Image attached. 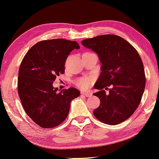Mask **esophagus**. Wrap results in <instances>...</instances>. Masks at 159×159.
<instances>
[{
  "mask_svg": "<svg viewBox=\"0 0 159 159\" xmlns=\"http://www.w3.org/2000/svg\"><path fill=\"white\" fill-rule=\"evenodd\" d=\"M81 94L84 96V97H92V93L90 92H81Z\"/></svg>",
  "mask_w": 159,
  "mask_h": 159,
  "instance_id": "obj_1",
  "label": "esophagus"
}]
</instances>
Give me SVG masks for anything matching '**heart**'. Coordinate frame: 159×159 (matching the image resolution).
<instances>
[{"label":"heart","mask_w":159,"mask_h":159,"mask_svg":"<svg viewBox=\"0 0 159 159\" xmlns=\"http://www.w3.org/2000/svg\"><path fill=\"white\" fill-rule=\"evenodd\" d=\"M93 82V78L92 77H84L77 80L76 81V85L78 87L82 89H87Z\"/></svg>","instance_id":"heart-1"}]
</instances>
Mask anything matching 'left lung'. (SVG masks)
I'll list each match as a JSON object with an SVG mask.
<instances>
[{
  "mask_svg": "<svg viewBox=\"0 0 159 159\" xmlns=\"http://www.w3.org/2000/svg\"><path fill=\"white\" fill-rule=\"evenodd\" d=\"M82 44L97 54L101 64L94 84L99 91L93 93L101 103L93 115L108 125L123 123L138 107L144 92V69L138 52L123 38L112 34L87 39Z\"/></svg>",
  "mask_w": 159,
  "mask_h": 159,
  "instance_id": "8db88e82",
  "label": "left lung"
}]
</instances>
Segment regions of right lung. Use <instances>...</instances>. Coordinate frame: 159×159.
<instances>
[{
    "label": "right lung",
    "mask_w": 159,
    "mask_h": 159,
    "mask_svg": "<svg viewBox=\"0 0 159 159\" xmlns=\"http://www.w3.org/2000/svg\"><path fill=\"white\" fill-rule=\"evenodd\" d=\"M80 47L77 41L63 39L41 41L26 54L18 72L17 91L26 113L38 125H59L69 113L72 101L80 92L71 87L58 92L53 83L63 74L70 52Z\"/></svg>",
    "instance_id": "add662e5"
}]
</instances>
